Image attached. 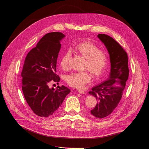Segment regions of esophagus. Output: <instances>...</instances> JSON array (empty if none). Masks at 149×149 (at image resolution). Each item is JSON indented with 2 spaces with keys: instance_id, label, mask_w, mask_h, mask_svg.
Segmentation results:
<instances>
[{
  "instance_id": "1",
  "label": "esophagus",
  "mask_w": 149,
  "mask_h": 149,
  "mask_svg": "<svg viewBox=\"0 0 149 149\" xmlns=\"http://www.w3.org/2000/svg\"><path fill=\"white\" fill-rule=\"evenodd\" d=\"M78 91L80 93H82V94H85V92L82 91V90H81V89H78Z\"/></svg>"
}]
</instances>
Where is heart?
Wrapping results in <instances>:
<instances>
[{"label":"heart","instance_id":"b5f03b06","mask_svg":"<svg viewBox=\"0 0 149 149\" xmlns=\"http://www.w3.org/2000/svg\"><path fill=\"white\" fill-rule=\"evenodd\" d=\"M74 49L77 53L86 59L84 68L88 70L93 77L98 78L103 74L109 61L108 54L106 52L99 49L96 45L89 41L78 43ZM70 57L71 53L69 51L61 57L60 65L63 70L68 69ZM66 81L69 85L81 89L91 81V76L87 71L74 72L67 76Z\"/></svg>","mask_w":149,"mask_h":149}]
</instances>
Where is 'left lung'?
<instances>
[{"label": "left lung", "mask_w": 149, "mask_h": 149, "mask_svg": "<svg viewBox=\"0 0 149 149\" xmlns=\"http://www.w3.org/2000/svg\"><path fill=\"white\" fill-rule=\"evenodd\" d=\"M97 37L104 44L109 54L111 71L108 79L94 86L89 93L97 101L96 107L91 111V114L97 119H103L110 115L119 103L129 70L127 54L122 46L105 34H99Z\"/></svg>", "instance_id": "obj_1"}]
</instances>
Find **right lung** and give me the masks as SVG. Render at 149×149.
<instances>
[{
	"label": "right lung",
	"mask_w": 149,
	"mask_h": 149,
	"mask_svg": "<svg viewBox=\"0 0 149 149\" xmlns=\"http://www.w3.org/2000/svg\"><path fill=\"white\" fill-rule=\"evenodd\" d=\"M65 36L52 32L43 36L27 54L22 72V90L25 100L37 115L47 118L54 114L71 92L62 85L49 88V82H59L57 60L61 41Z\"/></svg>",
	"instance_id": "obj_1"
}]
</instances>
